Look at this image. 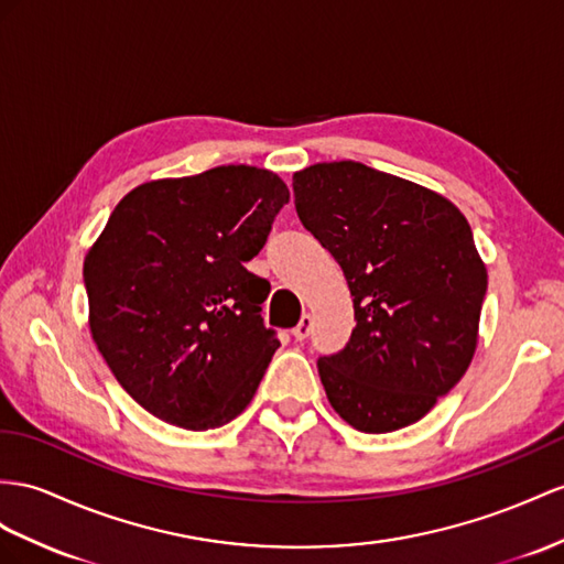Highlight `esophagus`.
Here are the masks:
<instances>
[{"mask_svg":"<svg viewBox=\"0 0 564 564\" xmlns=\"http://www.w3.org/2000/svg\"><path fill=\"white\" fill-rule=\"evenodd\" d=\"M312 316L305 312L300 316V324L293 328V336H295V340H305L307 336H310V330H312Z\"/></svg>","mask_w":564,"mask_h":564,"instance_id":"1","label":"esophagus"}]
</instances>
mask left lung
I'll return each instance as SVG.
<instances>
[{
	"label": "left lung",
	"instance_id": "left-lung-1",
	"mask_svg": "<svg viewBox=\"0 0 564 564\" xmlns=\"http://www.w3.org/2000/svg\"><path fill=\"white\" fill-rule=\"evenodd\" d=\"M293 193L355 305L348 345L316 362L330 408L365 433L420 422L476 350L488 276L467 219L451 199L359 162L302 169Z\"/></svg>",
	"mask_w": 564,
	"mask_h": 564
}]
</instances>
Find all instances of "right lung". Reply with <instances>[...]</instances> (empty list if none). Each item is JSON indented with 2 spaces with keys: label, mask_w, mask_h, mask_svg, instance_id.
<instances>
[{
  "label": "right lung",
  "mask_w": 564,
  "mask_h": 564,
  "mask_svg": "<svg viewBox=\"0 0 564 564\" xmlns=\"http://www.w3.org/2000/svg\"><path fill=\"white\" fill-rule=\"evenodd\" d=\"M288 199L276 173L230 164L142 183L111 212L83 264L90 330L156 420L207 431L250 405L281 343L262 319L271 285L245 262Z\"/></svg>",
  "instance_id": "add662e5"
}]
</instances>
